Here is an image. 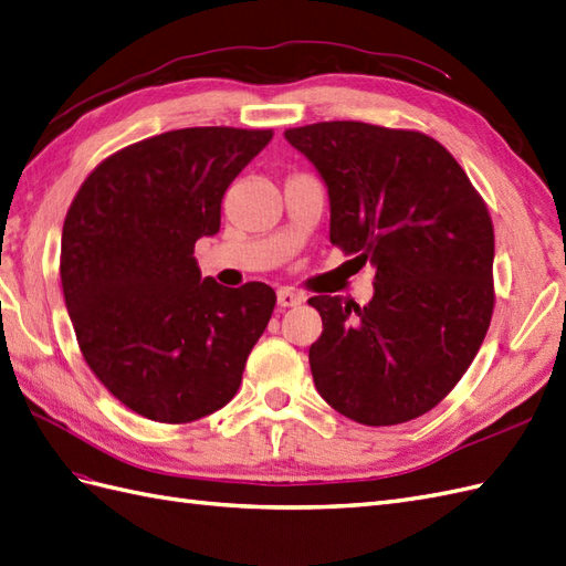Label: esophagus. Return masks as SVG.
<instances>
[{
  "label": "esophagus",
  "mask_w": 566,
  "mask_h": 566,
  "mask_svg": "<svg viewBox=\"0 0 566 566\" xmlns=\"http://www.w3.org/2000/svg\"><path fill=\"white\" fill-rule=\"evenodd\" d=\"M277 303L282 308H294V306H301L303 303V294L296 292V289L292 286H282L277 292Z\"/></svg>",
  "instance_id": "obj_1"
}]
</instances>
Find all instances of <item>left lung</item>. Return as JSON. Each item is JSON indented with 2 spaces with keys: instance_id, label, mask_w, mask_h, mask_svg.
<instances>
[{
  "instance_id": "8db88e82",
  "label": "left lung",
  "mask_w": 566,
  "mask_h": 566,
  "mask_svg": "<svg viewBox=\"0 0 566 566\" xmlns=\"http://www.w3.org/2000/svg\"><path fill=\"white\" fill-rule=\"evenodd\" d=\"M284 138L327 186L329 241L375 268L366 306L308 301L323 317L308 352L315 389L356 423H407L452 392L490 327L495 234L485 202L426 134L321 122Z\"/></svg>"
}]
</instances>
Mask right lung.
<instances>
[{
	"label": "right lung",
	"mask_w": 566,
	"mask_h": 566,
	"mask_svg": "<svg viewBox=\"0 0 566 566\" xmlns=\"http://www.w3.org/2000/svg\"><path fill=\"white\" fill-rule=\"evenodd\" d=\"M272 132L179 128L114 153L83 181L62 231V289L85 364L157 423L222 409L274 308L272 286L202 277L193 245Z\"/></svg>",
	"instance_id": "1"
}]
</instances>
